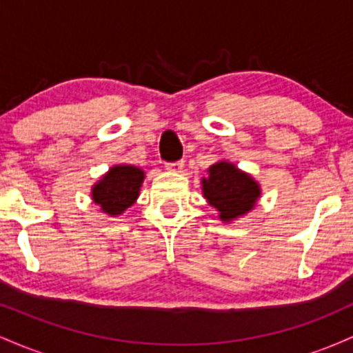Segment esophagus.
Wrapping results in <instances>:
<instances>
[{
	"label": "esophagus",
	"instance_id": "34e87169",
	"mask_svg": "<svg viewBox=\"0 0 353 353\" xmlns=\"http://www.w3.org/2000/svg\"><path fill=\"white\" fill-rule=\"evenodd\" d=\"M165 169L171 172H182L184 169V161H176V163H165Z\"/></svg>",
	"mask_w": 353,
	"mask_h": 353
}]
</instances>
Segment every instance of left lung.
Returning a JSON list of instances; mask_svg holds the SVG:
<instances>
[{"instance_id":"8db88e82","label":"left lung","mask_w":353,"mask_h":353,"mask_svg":"<svg viewBox=\"0 0 353 353\" xmlns=\"http://www.w3.org/2000/svg\"><path fill=\"white\" fill-rule=\"evenodd\" d=\"M209 177L202 179V192L212 208L219 210V219L230 222L245 216L261 197V185L247 172L232 163L221 161L209 168Z\"/></svg>"}]
</instances>
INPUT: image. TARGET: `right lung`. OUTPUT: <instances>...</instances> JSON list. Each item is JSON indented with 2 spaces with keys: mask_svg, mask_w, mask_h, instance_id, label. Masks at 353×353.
I'll return each instance as SVG.
<instances>
[{
  "mask_svg": "<svg viewBox=\"0 0 353 353\" xmlns=\"http://www.w3.org/2000/svg\"><path fill=\"white\" fill-rule=\"evenodd\" d=\"M144 181V171L136 165H114L92 185V201L103 212L119 216L134 204Z\"/></svg>",
  "mask_w": 353,
  "mask_h": 353,
  "instance_id": "1",
  "label": "right lung"
}]
</instances>
